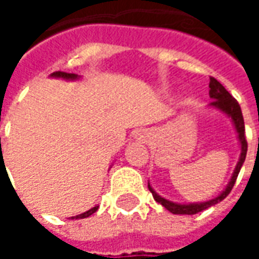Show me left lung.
Listing matches in <instances>:
<instances>
[{
  "label": "left lung",
  "instance_id": "obj_1",
  "mask_svg": "<svg viewBox=\"0 0 259 259\" xmlns=\"http://www.w3.org/2000/svg\"><path fill=\"white\" fill-rule=\"evenodd\" d=\"M209 95L210 98L213 99L210 102L211 108H216L219 111L224 112L226 115H229L233 120V124L237 130V135H238V140H240V144H241V154H240V160L237 162L236 169L233 172V177H231L230 182L227 188L224 189L223 192L219 195L218 198L211 199V200H207V202H202V203H189V205H181V203H175V202H171V200H167V199L161 198L160 195H157L155 191L148 184V189L150 192L153 193V198L155 199V202H158L161 205L164 206L167 210H169L174 214H196L199 211L205 210L210 206L216 205L219 202H222L229 193L231 192L233 186L236 184L237 177H238V172L243 167L244 161H245V155H247V148H248V144H247V139H245V127H244V117L243 113H241V108L237 102L236 99L233 98L230 95V92L227 91L218 79L210 77V82H209Z\"/></svg>",
  "mask_w": 259,
  "mask_h": 259
}]
</instances>
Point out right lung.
I'll list each match as a JSON object with an SVG mask.
<instances>
[{
  "label": "right lung",
  "mask_w": 259,
  "mask_h": 259,
  "mask_svg": "<svg viewBox=\"0 0 259 259\" xmlns=\"http://www.w3.org/2000/svg\"><path fill=\"white\" fill-rule=\"evenodd\" d=\"M52 77H57V78H64V79H75L78 78V75L77 74H70V73H63V71H56V73L52 74ZM99 206H94L92 209H90L88 211L85 213H81L78 216H74L71 219H85V218H90L92 213H95V211L98 210Z\"/></svg>",
  "instance_id": "1"
}]
</instances>
